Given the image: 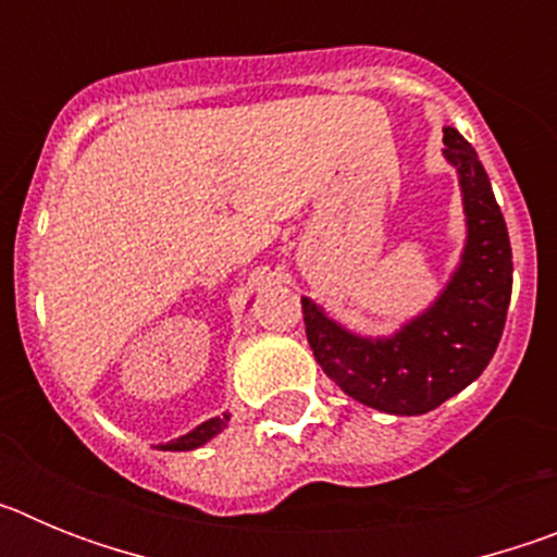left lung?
Segmentation results:
<instances>
[{
	"instance_id": "left-lung-1",
	"label": "left lung",
	"mask_w": 557,
	"mask_h": 557,
	"mask_svg": "<svg viewBox=\"0 0 557 557\" xmlns=\"http://www.w3.org/2000/svg\"><path fill=\"white\" fill-rule=\"evenodd\" d=\"M444 156L460 175L466 209L462 262L435 304L393 337H359L301 298L318 366L359 405L393 416H424L471 385L494 357L513 289L508 225L474 147L444 127Z\"/></svg>"
}]
</instances>
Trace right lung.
Instances as JSON below:
<instances>
[{
  "label": "right lung",
  "mask_w": 557,
  "mask_h": 557,
  "mask_svg": "<svg viewBox=\"0 0 557 557\" xmlns=\"http://www.w3.org/2000/svg\"><path fill=\"white\" fill-rule=\"evenodd\" d=\"M225 424H228V412H223V416H220V418H209V421H203V424H200L198 430H191L189 435L178 437V441H172V444H164V446H161V449H166V451L198 449V446H203L206 441H211V437L218 435V432H223Z\"/></svg>",
  "instance_id": "right-lung-1"
}]
</instances>
